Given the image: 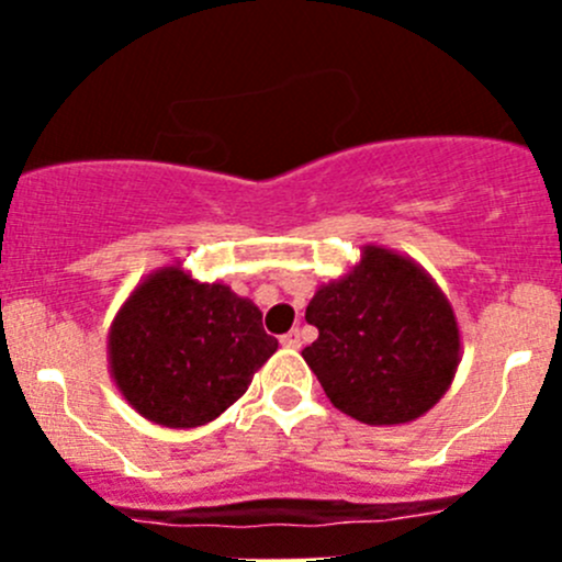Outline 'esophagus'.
I'll return each mask as SVG.
<instances>
[{"instance_id": "obj_1", "label": "esophagus", "mask_w": 562, "mask_h": 562, "mask_svg": "<svg viewBox=\"0 0 562 562\" xmlns=\"http://www.w3.org/2000/svg\"><path fill=\"white\" fill-rule=\"evenodd\" d=\"M280 342H282V348L296 350V348H302V334H299V331H288V334H282Z\"/></svg>"}]
</instances>
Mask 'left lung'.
<instances>
[{
  "instance_id": "1",
  "label": "left lung",
  "mask_w": 562,
  "mask_h": 562,
  "mask_svg": "<svg viewBox=\"0 0 562 562\" xmlns=\"http://www.w3.org/2000/svg\"><path fill=\"white\" fill-rule=\"evenodd\" d=\"M317 339L302 350L337 411L372 427L424 416L454 381V310L416 260L367 245L307 304Z\"/></svg>"
}]
</instances>
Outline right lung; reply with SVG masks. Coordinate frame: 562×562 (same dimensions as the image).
Instances as JSON below:
<instances>
[{"mask_svg": "<svg viewBox=\"0 0 562 562\" xmlns=\"http://www.w3.org/2000/svg\"><path fill=\"white\" fill-rule=\"evenodd\" d=\"M260 310L179 266L146 277L113 317L108 364L124 400L149 422L190 429L245 394L277 350Z\"/></svg>", "mask_w": 562, "mask_h": 562, "instance_id": "obj_1", "label": "right lung"}]
</instances>
